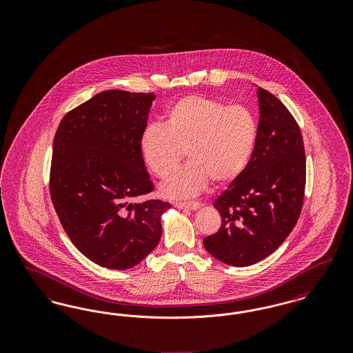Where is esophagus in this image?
Returning <instances> with one entry per match:
<instances>
[{"label":"esophagus","instance_id":"obj_1","mask_svg":"<svg viewBox=\"0 0 353 353\" xmlns=\"http://www.w3.org/2000/svg\"><path fill=\"white\" fill-rule=\"evenodd\" d=\"M174 206H176V208H179V209H189V210H197V209H200L201 203L197 201L176 202V203H174Z\"/></svg>","mask_w":353,"mask_h":353}]
</instances>
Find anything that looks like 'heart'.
I'll return each instance as SVG.
<instances>
[{
	"label": "heart",
	"instance_id": "1",
	"mask_svg": "<svg viewBox=\"0 0 353 353\" xmlns=\"http://www.w3.org/2000/svg\"><path fill=\"white\" fill-rule=\"evenodd\" d=\"M258 136V123L243 105L188 95L174 101L165 123L148 125L140 136V152L152 172L165 179L183 159L189 163L161 186L164 196L188 199L199 194L209 180L225 184L248 167Z\"/></svg>",
	"mask_w": 353,
	"mask_h": 353
}]
</instances>
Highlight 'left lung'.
<instances>
[{"label": "left lung", "instance_id": "1", "mask_svg": "<svg viewBox=\"0 0 353 353\" xmlns=\"http://www.w3.org/2000/svg\"><path fill=\"white\" fill-rule=\"evenodd\" d=\"M258 136L245 170L214 201L222 225L203 246L221 262L246 268L275 252L296 225L305 186L298 123L285 104L256 88Z\"/></svg>", "mask_w": 353, "mask_h": 353}]
</instances>
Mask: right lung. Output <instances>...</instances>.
I'll use <instances>...</instances> for the list:
<instances>
[{
    "instance_id": "right-lung-1",
    "label": "right lung",
    "mask_w": 353,
    "mask_h": 353,
    "mask_svg": "<svg viewBox=\"0 0 353 353\" xmlns=\"http://www.w3.org/2000/svg\"><path fill=\"white\" fill-rule=\"evenodd\" d=\"M153 94L108 90L62 119L52 147L50 194L74 246L94 263L131 269L157 246L168 202L152 192L140 136Z\"/></svg>"
}]
</instances>
